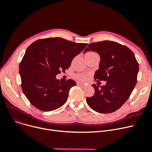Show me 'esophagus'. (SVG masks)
I'll list each match as a JSON object with an SVG mask.
<instances>
[{
	"mask_svg": "<svg viewBox=\"0 0 152 152\" xmlns=\"http://www.w3.org/2000/svg\"><path fill=\"white\" fill-rule=\"evenodd\" d=\"M77 85H80V86H85V84L83 83H80V82H77Z\"/></svg>",
	"mask_w": 152,
	"mask_h": 152,
	"instance_id": "obj_1",
	"label": "esophagus"
}]
</instances>
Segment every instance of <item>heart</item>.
<instances>
[{"instance_id":"heart-1","label":"heart","mask_w":152,"mask_h":152,"mask_svg":"<svg viewBox=\"0 0 152 152\" xmlns=\"http://www.w3.org/2000/svg\"><path fill=\"white\" fill-rule=\"evenodd\" d=\"M90 53H93V52H90ZM75 78H76L77 80H81V81H85L88 78V75L86 74H82V73H78L75 75Z\"/></svg>"}]
</instances>
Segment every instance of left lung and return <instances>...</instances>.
<instances>
[{"mask_svg":"<svg viewBox=\"0 0 152 152\" xmlns=\"http://www.w3.org/2000/svg\"><path fill=\"white\" fill-rule=\"evenodd\" d=\"M90 50L96 51L101 57L99 69L94 78L96 81L107 82L101 87L92 85L95 92L93 96L86 97V102L97 112H113L128 100L134 88L139 64L129 48L113 41L92 43L84 53Z\"/></svg>","mask_w":152,"mask_h":152,"instance_id":"left-lung-1","label":"left lung"}]
</instances>
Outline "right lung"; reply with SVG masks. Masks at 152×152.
Wrapping results in <instances>:
<instances>
[{
    "label": "right lung",
    "mask_w": 152,
    "mask_h": 152,
    "mask_svg": "<svg viewBox=\"0 0 152 152\" xmlns=\"http://www.w3.org/2000/svg\"><path fill=\"white\" fill-rule=\"evenodd\" d=\"M87 45L50 37L37 40L27 48L20 64L21 85L35 107L50 112L66 103L70 89L76 82L68 79L62 83L56 75L65 72L74 57Z\"/></svg>",
    "instance_id": "right-lung-1"
}]
</instances>
